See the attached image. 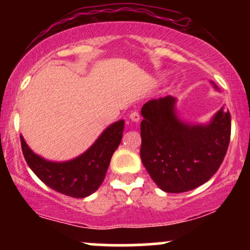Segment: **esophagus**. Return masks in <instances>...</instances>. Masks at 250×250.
<instances>
[{
    "label": "esophagus",
    "instance_id": "1",
    "mask_svg": "<svg viewBox=\"0 0 250 250\" xmlns=\"http://www.w3.org/2000/svg\"><path fill=\"white\" fill-rule=\"evenodd\" d=\"M129 117H130V120L133 122H139L140 121V114L137 113V111H133V113L130 114V116H129Z\"/></svg>",
    "mask_w": 250,
    "mask_h": 250
}]
</instances>
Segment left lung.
<instances>
[{"label":"left lung","instance_id":"8db88e82","mask_svg":"<svg viewBox=\"0 0 250 250\" xmlns=\"http://www.w3.org/2000/svg\"><path fill=\"white\" fill-rule=\"evenodd\" d=\"M175 105L173 96L143 104L140 155L160 189L185 193L207 182L220 168L230 141L231 121L222 107L207 125H193L180 119Z\"/></svg>","mask_w":250,"mask_h":250}]
</instances>
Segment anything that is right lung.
Here are the masks:
<instances>
[{
	"mask_svg": "<svg viewBox=\"0 0 250 250\" xmlns=\"http://www.w3.org/2000/svg\"><path fill=\"white\" fill-rule=\"evenodd\" d=\"M125 121L114 122L84 153L64 162L45 160L34 153L21 137L22 153L28 166L48 187L67 196L83 199L99 189L104 180L111 156L122 140Z\"/></svg>",
	"mask_w": 250,
	"mask_h": 250,
	"instance_id": "obj_1",
	"label": "right lung"
}]
</instances>
